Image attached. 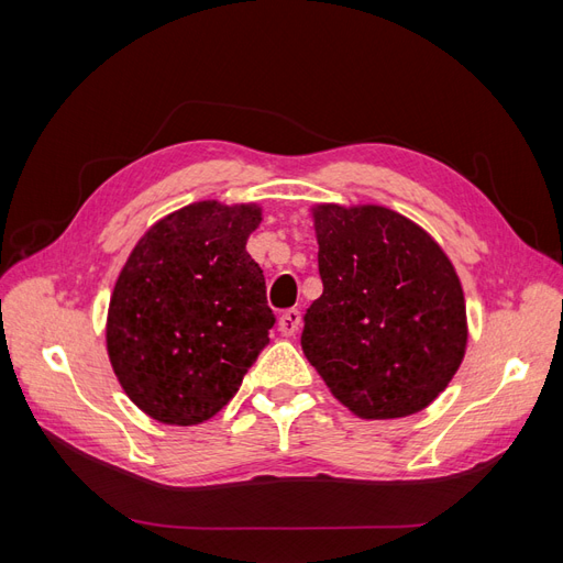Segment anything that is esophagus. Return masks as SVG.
Masks as SVG:
<instances>
[{
	"label": "esophagus",
	"mask_w": 563,
	"mask_h": 563,
	"mask_svg": "<svg viewBox=\"0 0 563 563\" xmlns=\"http://www.w3.org/2000/svg\"><path fill=\"white\" fill-rule=\"evenodd\" d=\"M298 329H300V310L291 308V310L282 312V317H279V331H282V335H296Z\"/></svg>",
	"instance_id": "34e87169"
}]
</instances>
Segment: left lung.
<instances>
[{
	"instance_id": "8db88e82",
	"label": "left lung",
	"mask_w": 563,
	"mask_h": 563,
	"mask_svg": "<svg viewBox=\"0 0 563 563\" xmlns=\"http://www.w3.org/2000/svg\"><path fill=\"white\" fill-rule=\"evenodd\" d=\"M323 294L302 317L300 345L350 411L411 416L463 362V286L446 253L411 220L383 209H314Z\"/></svg>"
}]
</instances>
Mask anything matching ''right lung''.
<instances>
[{
  "instance_id": "obj_1",
  "label": "right lung",
  "mask_w": 563,
  "mask_h": 563,
  "mask_svg": "<svg viewBox=\"0 0 563 563\" xmlns=\"http://www.w3.org/2000/svg\"><path fill=\"white\" fill-rule=\"evenodd\" d=\"M255 203L197 201L152 225L119 275L108 354L129 399L166 424L216 416L269 343L275 312L249 234Z\"/></svg>"
}]
</instances>
